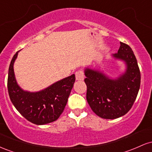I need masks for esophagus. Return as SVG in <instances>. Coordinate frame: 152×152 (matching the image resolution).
<instances>
[{
  "label": "esophagus",
  "instance_id": "34e87169",
  "mask_svg": "<svg viewBox=\"0 0 152 152\" xmlns=\"http://www.w3.org/2000/svg\"><path fill=\"white\" fill-rule=\"evenodd\" d=\"M76 79L77 81H83L84 79V74H83V71L79 70L76 72Z\"/></svg>",
  "mask_w": 152,
  "mask_h": 152
}]
</instances>
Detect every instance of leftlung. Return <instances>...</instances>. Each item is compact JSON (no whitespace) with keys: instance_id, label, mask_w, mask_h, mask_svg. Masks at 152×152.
Instances as JSON below:
<instances>
[{"instance_id":"8db88e82","label":"left lung","mask_w":152,"mask_h":152,"mask_svg":"<svg viewBox=\"0 0 152 152\" xmlns=\"http://www.w3.org/2000/svg\"><path fill=\"white\" fill-rule=\"evenodd\" d=\"M111 56L124 63L126 67L124 72L116 78L110 77L100 69H84L87 102L97 116L106 119L121 117L129 111L141 83L140 71L130 46L120 42L117 53Z\"/></svg>"}]
</instances>
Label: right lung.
<instances>
[{"mask_svg":"<svg viewBox=\"0 0 152 152\" xmlns=\"http://www.w3.org/2000/svg\"><path fill=\"white\" fill-rule=\"evenodd\" d=\"M18 52L13 56L8 69V90L10 101L17 111L31 123L43 125L55 121L67 104L75 75L59 80L39 91L23 90L17 83L13 69Z\"/></svg>","mask_w":152,"mask_h":152,"instance_id":"1","label":"right lung"}]
</instances>
